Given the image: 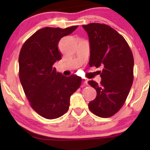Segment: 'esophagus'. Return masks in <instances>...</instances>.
I'll list each match as a JSON object with an SVG mask.
<instances>
[{"mask_svg":"<svg viewBox=\"0 0 150 150\" xmlns=\"http://www.w3.org/2000/svg\"><path fill=\"white\" fill-rule=\"evenodd\" d=\"M82 84H83L84 85H87V80H86V79H83V80H82Z\"/></svg>","mask_w":150,"mask_h":150,"instance_id":"obj_1","label":"esophagus"}]
</instances>
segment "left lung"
<instances>
[{
    "label": "left lung",
    "mask_w": 150,
    "mask_h": 150,
    "mask_svg": "<svg viewBox=\"0 0 150 150\" xmlns=\"http://www.w3.org/2000/svg\"><path fill=\"white\" fill-rule=\"evenodd\" d=\"M88 34L90 67H101V82L89 80L97 91L88 107L96 116L109 118L121 108L133 82L134 58L128 42L114 29L105 24L82 25Z\"/></svg>",
    "instance_id": "obj_1"
}]
</instances>
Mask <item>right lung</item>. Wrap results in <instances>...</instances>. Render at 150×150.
Wrapping results in <instances>:
<instances>
[{
    "instance_id": "right-lung-1",
    "label": "right lung",
    "mask_w": 150,
    "mask_h": 150,
    "mask_svg": "<svg viewBox=\"0 0 150 150\" xmlns=\"http://www.w3.org/2000/svg\"><path fill=\"white\" fill-rule=\"evenodd\" d=\"M77 27H44L27 39L20 50L19 77L22 88L31 107L47 119L59 118L68 111L70 96L82 82L76 75L65 77L53 68L61 59L58 42Z\"/></svg>"
}]
</instances>
